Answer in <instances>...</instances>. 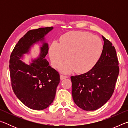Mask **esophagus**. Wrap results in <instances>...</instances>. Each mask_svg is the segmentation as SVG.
Segmentation results:
<instances>
[{"label": "esophagus", "mask_w": 128, "mask_h": 128, "mask_svg": "<svg viewBox=\"0 0 128 128\" xmlns=\"http://www.w3.org/2000/svg\"><path fill=\"white\" fill-rule=\"evenodd\" d=\"M67 78L66 76H64V75H61L60 76V79L61 80H63L64 79H66Z\"/></svg>", "instance_id": "34e87169"}]
</instances>
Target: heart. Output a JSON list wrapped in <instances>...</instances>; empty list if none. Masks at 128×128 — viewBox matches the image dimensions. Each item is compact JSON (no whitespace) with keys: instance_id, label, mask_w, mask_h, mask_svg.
I'll list each match as a JSON object with an SVG mask.
<instances>
[{"instance_id":"obj_1","label":"heart","mask_w":128,"mask_h":128,"mask_svg":"<svg viewBox=\"0 0 128 128\" xmlns=\"http://www.w3.org/2000/svg\"><path fill=\"white\" fill-rule=\"evenodd\" d=\"M103 50L102 42L98 36L85 32H70L64 34L60 43L54 41L50 48L52 66H60L62 73L73 71L84 73L90 70L100 59Z\"/></svg>"}]
</instances>
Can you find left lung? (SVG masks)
I'll list each match as a JSON object with an SVG mask.
<instances>
[{
	"mask_svg": "<svg viewBox=\"0 0 128 128\" xmlns=\"http://www.w3.org/2000/svg\"><path fill=\"white\" fill-rule=\"evenodd\" d=\"M102 38L103 53L94 68L84 74L71 77L73 100L85 111L98 110L110 100L118 76L115 48L110 41Z\"/></svg>",
	"mask_w": 128,
	"mask_h": 128,
	"instance_id": "obj_1",
	"label": "left lung"
}]
</instances>
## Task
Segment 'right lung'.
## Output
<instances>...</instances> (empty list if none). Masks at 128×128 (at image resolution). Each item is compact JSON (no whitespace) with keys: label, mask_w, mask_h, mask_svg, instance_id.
I'll use <instances>...</instances> for the list:
<instances>
[{"label":"right lung","mask_w":128,"mask_h":128,"mask_svg":"<svg viewBox=\"0 0 128 128\" xmlns=\"http://www.w3.org/2000/svg\"><path fill=\"white\" fill-rule=\"evenodd\" d=\"M53 27L30 30L20 39L13 50L10 61V76L13 90L17 98L28 108L43 110L48 107L55 98L60 83V75L44 59L48 52L45 36ZM41 42L40 55L29 65L20 59L30 53L34 44Z\"/></svg>","instance_id":"right-lung-1"}]
</instances>
